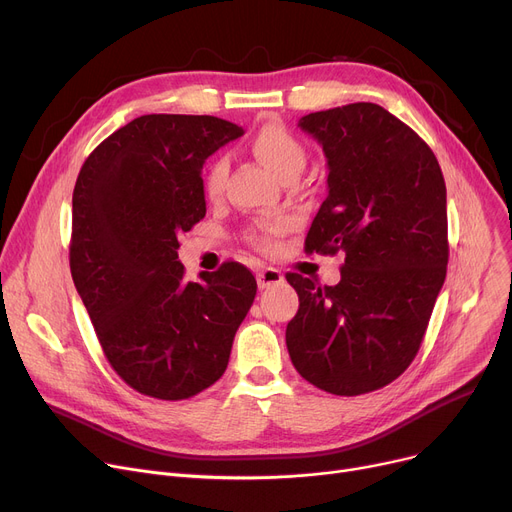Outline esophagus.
<instances>
[{
    "instance_id": "obj_1",
    "label": "esophagus",
    "mask_w": 512,
    "mask_h": 512,
    "mask_svg": "<svg viewBox=\"0 0 512 512\" xmlns=\"http://www.w3.org/2000/svg\"><path fill=\"white\" fill-rule=\"evenodd\" d=\"M282 280H284V276H282L280 270H276V267H265V270H259V272H257V286H259L261 290L270 288V286H274V284H280Z\"/></svg>"
}]
</instances>
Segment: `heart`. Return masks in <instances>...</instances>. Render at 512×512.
Wrapping results in <instances>:
<instances>
[{"instance_id": "heart-1", "label": "heart", "mask_w": 512, "mask_h": 512, "mask_svg": "<svg viewBox=\"0 0 512 512\" xmlns=\"http://www.w3.org/2000/svg\"><path fill=\"white\" fill-rule=\"evenodd\" d=\"M251 151L261 164L272 174H276L280 180L288 174H301L307 161L303 143L280 122L263 124L253 134ZM226 174H228L226 159L215 157L207 166L203 176V191L207 199H218L222 195ZM282 230H284L282 222H263L251 230L249 240L259 249H272Z\"/></svg>"}]
</instances>
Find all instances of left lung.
<instances>
[{"label": "left lung", "instance_id": "obj_1", "mask_svg": "<svg viewBox=\"0 0 512 512\" xmlns=\"http://www.w3.org/2000/svg\"><path fill=\"white\" fill-rule=\"evenodd\" d=\"M299 126L328 159L305 251L344 263L336 286L286 274L301 301L286 346L309 384L359 396L394 382L419 351L446 278V184L434 151L382 105L348 103Z\"/></svg>", "mask_w": 512, "mask_h": 512}]
</instances>
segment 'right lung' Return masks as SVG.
<instances>
[{"label":"right lung","mask_w":512,"mask_h":512,"mask_svg":"<svg viewBox=\"0 0 512 512\" xmlns=\"http://www.w3.org/2000/svg\"><path fill=\"white\" fill-rule=\"evenodd\" d=\"M242 128L213 116L149 114L87 157L72 195L70 272L120 378L159 400L222 378L257 282L245 265L184 280L178 236L205 218L201 170Z\"/></svg>","instance_id":"add662e5"}]
</instances>
